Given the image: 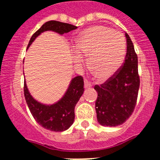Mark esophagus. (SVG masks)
Segmentation results:
<instances>
[{
  "instance_id": "34e87169",
  "label": "esophagus",
  "mask_w": 160,
  "mask_h": 160,
  "mask_svg": "<svg viewBox=\"0 0 160 160\" xmlns=\"http://www.w3.org/2000/svg\"><path fill=\"white\" fill-rule=\"evenodd\" d=\"M84 84H85V88H89V87H92V84L90 82H89L87 79H85L84 80Z\"/></svg>"
}]
</instances>
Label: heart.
<instances>
[{"label": "heart", "instance_id": "1", "mask_svg": "<svg viewBox=\"0 0 160 160\" xmlns=\"http://www.w3.org/2000/svg\"><path fill=\"white\" fill-rule=\"evenodd\" d=\"M74 61L82 62V56H88V66L96 78H111L123 62L126 40L122 33L105 26H93L82 32L74 43Z\"/></svg>", "mask_w": 160, "mask_h": 160}]
</instances>
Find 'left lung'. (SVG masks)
<instances>
[{
    "mask_svg": "<svg viewBox=\"0 0 160 160\" xmlns=\"http://www.w3.org/2000/svg\"><path fill=\"white\" fill-rule=\"evenodd\" d=\"M127 54L124 63L112 77L100 86L95 85L98 92L95 110L98 122L107 127H116L131 117L136 105L139 88L138 57L128 33Z\"/></svg>",
    "mask_w": 160,
    "mask_h": 160,
    "instance_id": "8db88e82",
    "label": "left lung"
}]
</instances>
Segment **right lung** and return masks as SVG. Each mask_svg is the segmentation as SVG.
<instances>
[{
    "mask_svg": "<svg viewBox=\"0 0 160 160\" xmlns=\"http://www.w3.org/2000/svg\"><path fill=\"white\" fill-rule=\"evenodd\" d=\"M77 26L57 21H49L31 37L27 49L38 36L45 31L52 30L59 34L77 29ZM84 92V82L82 76L73 78L66 92L58 102L53 105H45L36 101L24 82V94L29 111L39 125L52 131H64L70 128L74 120V107Z\"/></svg>",
    "mask_w": 160,
    "mask_h": 160,
    "instance_id": "obj_1",
    "label": "right lung"
}]
</instances>
